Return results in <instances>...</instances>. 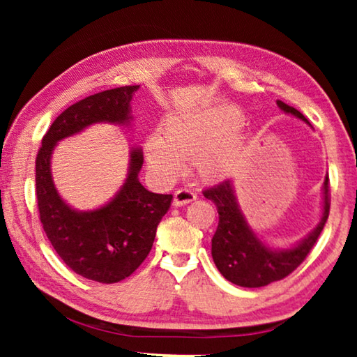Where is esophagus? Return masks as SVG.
<instances>
[{
  "label": "esophagus",
  "mask_w": 357,
  "mask_h": 357,
  "mask_svg": "<svg viewBox=\"0 0 357 357\" xmlns=\"http://www.w3.org/2000/svg\"><path fill=\"white\" fill-rule=\"evenodd\" d=\"M193 200H197V195L193 193L192 190H187V189H178L174 192V197H173V204L174 206H184V204L190 203Z\"/></svg>",
  "instance_id": "esophagus-1"
}]
</instances>
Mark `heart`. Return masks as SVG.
Listing matches in <instances>:
<instances>
[{"label":"heart","mask_w":357,"mask_h":357,"mask_svg":"<svg viewBox=\"0 0 357 357\" xmlns=\"http://www.w3.org/2000/svg\"><path fill=\"white\" fill-rule=\"evenodd\" d=\"M241 123L236 108L179 112L162 124V137L146 140L149 165L162 176L183 172V159H193L204 181H220L236 170L243 140L234 129Z\"/></svg>","instance_id":"heart-1"}]
</instances>
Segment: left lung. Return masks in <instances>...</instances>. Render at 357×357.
I'll list each match as a JSON object with an SVG mask.
<instances>
[{"label":"left lung","mask_w":357,"mask_h":357,"mask_svg":"<svg viewBox=\"0 0 357 357\" xmlns=\"http://www.w3.org/2000/svg\"><path fill=\"white\" fill-rule=\"evenodd\" d=\"M277 107L283 113L291 114L310 126L304 114L296 108L283 104L282 100H277ZM321 190L323 209L318 225L307 236L285 249L271 247L253 231L239 206L236 189L231 179L204 190L203 195L215 204L217 213H219V225H217L213 236V247H211V253H213V259L219 273L228 282L245 288L266 287L291 274L309 255L329 217L328 174L324 178Z\"/></svg>","instance_id":"1"}]
</instances>
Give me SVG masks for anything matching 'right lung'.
I'll return each mask as SVG.
<instances>
[{
    "instance_id": "right-lung-1",
    "label": "right lung",
    "mask_w": 357,
    "mask_h": 357,
    "mask_svg": "<svg viewBox=\"0 0 357 357\" xmlns=\"http://www.w3.org/2000/svg\"><path fill=\"white\" fill-rule=\"evenodd\" d=\"M138 88L140 84L107 89L66 108L42 138L36 157V195L48 241L74 273L99 283L124 280L143 263L173 195L144 189L138 179L143 151L134 146L128 176L110 200L96 209H75L53 183L52 155L59 142L93 124L130 126V100Z\"/></svg>"
}]
</instances>
